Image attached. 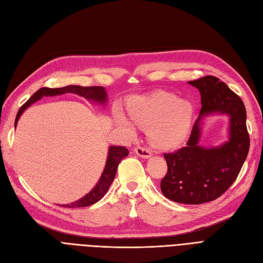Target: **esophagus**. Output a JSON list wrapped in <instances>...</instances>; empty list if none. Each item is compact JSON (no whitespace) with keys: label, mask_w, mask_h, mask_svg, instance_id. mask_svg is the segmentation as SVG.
I'll return each mask as SVG.
<instances>
[{"label":"esophagus","mask_w":263,"mask_h":263,"mask_svg":"<svg viewBox=\"0 0 263 263\" xmlns=\"http://www.w3.org/2000/svg\"><path fill=\"white\" fill-rule=\"evenodd\" d=\"M134 153L138 154L140 157H143V158H148V157L152 156V151L148 147H145V146L135 147Z\"/></svg>","instance_id":"1"}]
</instances>
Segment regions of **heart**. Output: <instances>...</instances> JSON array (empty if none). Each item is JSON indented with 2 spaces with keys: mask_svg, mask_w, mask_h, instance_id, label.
<instances>
[{
  "mask_svg": "<svg viewBox=\"0 0 263 263\" xmlns=\"http://www.w3.org/2000/svg\"><path fill=\"white\" fill-rule=\"evenodd\" d=\"M126 111L134 124L151 126V140L164 148L179 145L190 129L191 105L168 92L135 98L126 105ZM116 121L125 133L134 134L132 123L121 112H116Z\"/></svg>",
  "mask_w": 263,
  "mask_h": 263,
  "instance_id": "b5f03b06",
  "label": "heart"
}]
</instances>
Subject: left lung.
<instances>
[{"mask_svg":"<svg viewBox=\"0 0 263 263\" xmlns=\"http://www.w3.org/2000/svg\"><path fill=\"white\" fill-rule=\"evenodd\" d=\"M189 84L200 90V117L192 126L187 145L164 154L167 173L160 181V190L172 201L201 204L216 200L234 183L247 158L250 139L242 100L224 82L208 75ZM213 112L230 116V141L219 148H201L197 145L199 121Z\"/></svg>","mask_w":263,"mask_h":263,"instance_id":"left-lung-1","label":"left lung"}]
</instances>
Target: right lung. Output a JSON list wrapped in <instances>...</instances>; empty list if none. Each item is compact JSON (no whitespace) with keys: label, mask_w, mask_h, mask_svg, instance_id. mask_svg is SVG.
Returning <instances> with one entry per match:
<instances>
[{"label":"right lung","mask_w":263,"mask_h":263,"mask_svg":"<svg viewBox=\"0 0 263 263\" xmlns=\"http://www.w3.org/2000/svg\"><path fill=\"white\" fill-rule=\"evenodd\" d=\"M65 92H74V94H78L82 97L95 100V101H98V103H103V104L107 99V92L103 86L82 87V86H76V85H69V86L60 87V88L42 87V88L38 89L35 94H33L26 101V103H25L20 108L17 116H16V119H15V125H16V123H17L20 117L23 114L24 110L28 108L31 104L35 103V101H37L38 99H40L42 96L61 95V94H65ZM128 154H129V149L125 148L124 146H110L105 169L103 172V175H101V177H100L98 183L95 185V188L92 189L89 193H87L85 197H83L82 199L71 203V204H65L62 206L70 208V209L84 208V206H88V205H91V204H94V203L98 202L107 193L109 187L111 185V183L115 179L118 166H119L120 162L124 157L128 156Z\"/></svg>","instance_id":"add662e5"}]
</instances>
